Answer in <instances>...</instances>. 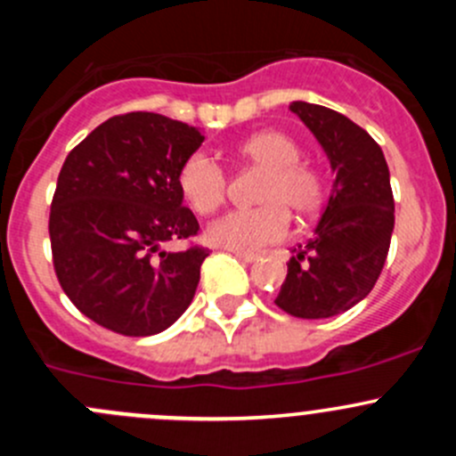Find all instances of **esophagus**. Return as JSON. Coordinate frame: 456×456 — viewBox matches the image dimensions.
I'll list each match as a JSON object with an SVG mask.
<instances>
[{
  "instance_id": "1",
  "label": "esophagus",
  "mask_w": 456,
  "mask_h": 456,
  "mask_svg": "<svg viewBox=\"0 0 456 456\" xmlns=\"http://www.w3.org/2000/svg\"><path fill=\"white\" fill-rule=\"evenodd\" d=\"M233 256L238 257V260H242V262H256L257 257V254H245V251H233Z\"/></svg>"
}]
</instances>
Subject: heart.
<instances>
[{"label": "heart", "instance_id": "obj_1", "mask_svg": "<svg viewBox=\"0 0 456 456\" xmlns=\"http://www.w3.org/2000/svg\"><path fill=\"white\" fill-rule=\"evenodd\" d=\"M238 154L247 163L265 169L257 190V209H232L207 224V240L229 251L256 254L266 245L280 242L289 233V211L305 216L320 199L317 178L297 165L300 150L278 130H262L240 142ZM178 187L190 207L199 214H211L224 200L227 176L205 151H194L178 172Z\"/></svg>", "mask_w": 456, "mask_h": 456}]
</instances>
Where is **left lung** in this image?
<instances>
[{
    "label": "left lung",
    "mask_w": 456,
    "mask_h": 456,
    "mask_svg": "<svg viewBox=\"0 0 456 456\" xmlns=\"http://www.w3.org/2000/svg\"><path fill=\"white\" fill-rule=\"evenodd\" d=\"M324 150L333 190L314 238L291 251L275 305L302 320L353 309L375 287L395 227V200L384 151L366 130L324 105H289Z\"/></svg>",
    "instance_id": "left-lung-1"
}]
</instances>
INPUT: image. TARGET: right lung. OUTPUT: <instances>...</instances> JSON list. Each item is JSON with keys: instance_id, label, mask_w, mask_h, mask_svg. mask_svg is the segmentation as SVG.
Listing matches in <instances>:
<instances>
[{"instance_id": "obj_1", "label": "right lung", "mask_w": 456, "mask_h": 456, "mask_svg": "<svg viewBox=\"0 0 456 456\" xmlns=\"http://www.w3.org/2000/svg\"><path fill=\"white\" fill-rule=\"evenodd\" d=\"M202 141L200 127L130 112L101 123L68 154L50 245L61 289L96 324L145 338L169 329L194 300L209 254L163 245L199 232L178 172Z\"/></svg>"}]
</instances>
